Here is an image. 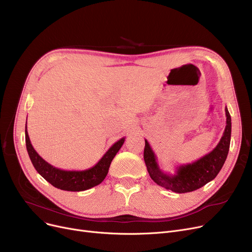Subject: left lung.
<instances>
[{
	"label": "left lung",
	"instance_id": "left-lung-1",
	"mask_svg": "<svg viewBox=\"0 0 252 252\" xmlns=\"http://www.w3.org/2000/svg\"><path fill=\"white\" fill-rule=\"evenodd\" d=\"M224 111H226L227 117L226 127L215 149L192 163L177 166L174 175L165 173L159 167L154 151L149 142L145 139L144 160L151 179L159 186L176 193L192 192L213 181L226 161L230 148L232 129L231 115L227 107Z\"/></svg>",
	"mask_w": 252,
	"mask_h": 252
}]
</instances>
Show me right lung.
Wrapping results in <instances>:
<instances>
[{
    "mask_svg": "<svg viewBox=\"0 0 252 252\" xmlns=\"http://www.w3.org/2000/svg\"><path fill=\"white\" fill-rule=\"evenodd\" d=\"M126 137L119 139L94 165L84 170H64L53 166L37 154L31 143L28 127L25 126V144L32 165L37 173L55 188L64 191L79 192L91 189L101 184L108 174L110 163L122 148Z\"/></svg>",
    "mask_w": 252,
    "mask_h": 252,
    "instance_id": "add662e5",
    "label": "right lung"
}]
</instances>
